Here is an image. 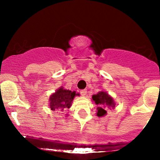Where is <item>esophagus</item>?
<instances>
[{
	"label": "esophagus",
	"instance_id": "esophagus-1",
	"mask_svg": "<svg viewBox=\"0 0 160 160\" xmlns=\"http://www.w3.org/2000/svg\"><path fill=\"white\" fill-rule=\"evenodd\" d=\"M80 94L82 95V96H85V95H86V93H87V90H81L80 91Z\"/></svg>",
	"mask_w": 160,
	"mask_h": 160
}]
</instances>
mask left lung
Returning <instances> with one entry per match:
<instances>
[{"label":"left lung","instance_id":"1","mask_svg":"<svg viewBox=\"0 0 160 160\" xmlns=\"http://www.w3.org/2000/svg\"><path fill=\"white\" fill-rule=\"evenodd\" d=\"M92 99L93 101H94L95 104L99 105V107L98 108V113H97V115L98 117H102V116L105 115L107 113L105 110L106 107L114 108V100L105 92L101 91L97 94L93 95Z\"/></svg>","mask_w":160,"mask_h":160}]
</instances>
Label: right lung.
<instances>
[{"label": "right lung", "mask_w": 160, "mask_h": 160, "mask_svg": "<svg viewBox=\"0 0 160 160\" xmlns=\"http://www.w3.org/2000/svg\"><path fill=\"white\" fill-rule=\"evenodd\" d=\"M77 95L76 92L62 89L60 88L53 94L50 96L49 106L52 111L61 110L65 108H70L74 97Z\"/></svg>", "instance_id": "obj_1"}]
</instances>
